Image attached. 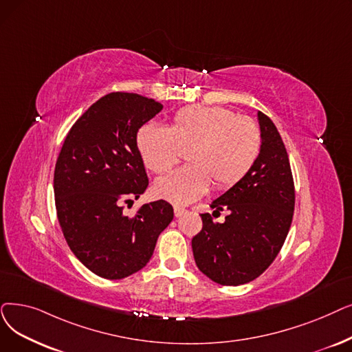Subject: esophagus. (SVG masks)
<instances>
[{"label": "esophagus", "instance_id": "1", "mask_svg": "<svg viewBox=\"0 0 352 352\" xmlns=\"http://www.w3.org/2000/svg\"><path fill=\"white\" fill-rule=\"evenodd\" d=\"M184 212H186V208L178 207V206H175V207H174V214H175V217L182 216V214H184Z\"/></svg>", "mask_w": 352, "mask_h": 352}]
</instances>
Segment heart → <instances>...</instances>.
Instances as JSON below:
<instances>
[{
	"label": "heart",
	"mask_w": 352,
	"mask_h": 352,
	"mask_svg": "<svg viewBox=\"0 0 352 352\" xmlns=\"http://www.w3.org/2000/svg\"><path fill=\"white\" fill-rule=\"evenodd\" d=\"M144 164L165 174L187 151L188 165L157 181L155 192L175 204L204 195L211 182L223 191L246 178L262 152V132L254 120L223 106H187L168 128L146 124L136 136Z\"/></svg>",
	"instance_id": "b5f03b06"
}]
</instances>
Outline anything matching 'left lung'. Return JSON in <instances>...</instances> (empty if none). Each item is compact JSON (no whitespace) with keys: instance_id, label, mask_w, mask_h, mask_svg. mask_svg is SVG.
<instances>
[{"instance_id":"1","label":"left lung","mask_w":352,"mask_h":352,"mask_svg":"<svg viewBox=\"0 0 352 352\" xmlns=\"http://www.w3.org/2000/svg\"><path fill=\"white\" fill-rule=\"evenodd\" d=\"M257 118L261 157L246 178L211 203L212 216L228 211L226 221L201 214L203 228L191 240L197 267L223 286L261 276L279 254L294 217L295 184L285 144L267 115Z\"/></svg>"}]
</instances>
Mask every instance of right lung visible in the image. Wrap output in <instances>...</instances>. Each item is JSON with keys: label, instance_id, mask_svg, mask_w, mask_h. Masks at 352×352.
<instances>
[{"label": "right lung", "instance_id": "right-lung-1", "mask_svg": "<svg viewBox=\"0 0 352 352\" xmlns=\"http://www.w3.org/2000/svg\"><path fill=\"white\" fill-rule=\"evenodd\" d=\"M164 106L136 94L104 95L74 122L54 168L60 228L74 256L104 279L141 270L158 236L174 219L170 203L144 204L126 216L124 204L148 187L136 133Z\"/></svg>", "mask_w": 352, "mask_h": 352}]
</instances>
